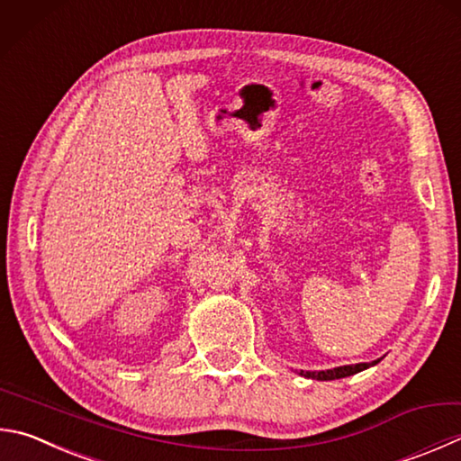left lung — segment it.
Returning <instances> with one entry per match:
<instances>
[{
	"label": "left lung",
	"mask_w": 461,
	"mask_h": 461,
	"mask_svg": "<svg viewBox=\"0 0 461 461\" xmlns=\"http://www.w3.org/2000/svg\"><path fill=\"white\" fill-rule=\"evenodd\" d=\"M381 358H376L373 363H357V365H342V366H334V369H326V371H300V375L306 376V379H316V381H334V379H345V376L357 375L369 366H375Z\"/></svg>",
	"instance_id": "left-lung-1"
}]
</instances>
